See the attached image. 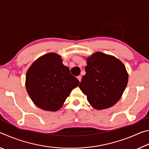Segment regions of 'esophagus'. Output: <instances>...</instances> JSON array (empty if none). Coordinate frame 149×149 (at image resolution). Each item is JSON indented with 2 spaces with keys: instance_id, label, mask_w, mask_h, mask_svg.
Masks as SVG:
<instances>
[{
  "instance_id": "34e87169",
  "label": "esophagus",
  "mask_w": 149,
  "mask_h": 149,
  "mask_svg": "<svg viewBox=\"0 0 149 149\" xmlns=\"http://www.w3.org/2000/svg\"><path fill=\"white\" fill-rule=\"evenodd\" d=\"M81 75H78V76L77 77V78L78 79V80L79 81V82L81 81Z\"/></svg>"
}]
</instances>
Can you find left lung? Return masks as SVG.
Segmentation results:
<instances>
[{"label":"left lung","mask_w":149,"mask_h":149,"mask_svg":"<svg viewBox=\"0 0 149 149\" xmlns=\"http://www.w3.org/2000/svg\"><path fill=\"white\" fill-rule=\"evenodd\" d=\"M87 64L80 89L95 109L112 107L120 99L127 84L124 64L116 57L100 52L87 58Z\"/></svg>","instance_id":"8db88e82"}]
</instances>
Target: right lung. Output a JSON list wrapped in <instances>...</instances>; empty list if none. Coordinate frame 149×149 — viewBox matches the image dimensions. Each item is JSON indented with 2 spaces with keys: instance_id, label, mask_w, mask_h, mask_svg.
<instances>
[{
  "instance_id": "add662e5",
  "label": "right lung",
  "mask_w": 149,
  "mask_h": 149,
  "mask_svg": "<svg viewBox=\"0 0 149 149\" xmlns=\"http://www.w3.org/2000/svg\"><path fill=\"white\" fill-rule=\"evenodd\" d=\"M79 84L61 56L53 52L37 59L26 74L27 91L34 104L44 110H58Z\"/></svg>"
}]
</instances>
